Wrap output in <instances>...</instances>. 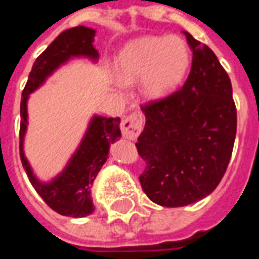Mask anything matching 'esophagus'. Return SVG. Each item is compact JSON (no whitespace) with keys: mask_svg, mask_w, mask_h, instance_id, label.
<instances>
[{"mask_svg":"<svg viewBox=\"0 0 259 259\" xmlns=\"http://www.w3.org/2000/svg\"><path fill=\"white\" fill-rule=\"evenodd\" d=\"M122 135L127 140H136L143 129V117L139 112H135L122 122Z\"/></svg>","mask_w":259,"mask_h":259,"instance_id":"obj_1","label":"esophagus"}]
</instances>
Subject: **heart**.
I'll return each instance as SVG.
<instances>
[{
  "label": "heart",
  "mask_w": 259,
  "mask_h": 259,
  "mask_svg": "<svg viewBox=\"0 0 259 259\" xmlns=\"http://www.w3.org/2000/svg\"><path fill=\"white\" fill-rule=\"evenodd\" d=\"M191 66V50L178 36H144L130 41L119 56V78L123 88L139 79L144 97L161 99L184 82Z\"/></svg>",
  "instance_id": "1"
}]
</instances>
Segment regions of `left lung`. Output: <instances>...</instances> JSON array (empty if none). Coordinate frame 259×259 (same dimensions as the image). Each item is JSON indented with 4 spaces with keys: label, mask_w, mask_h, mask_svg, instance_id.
<instances>
[{
    "label": "left lung",
    "mask_w": 259,
    "mask_h": 259,
    "mask_svg": "<svg viewBox=\"0 0 259 259\" xmlns=\"http://www.w3.org/2000/svg\"><path fill=\"white\" fill-rule=\"evenodd\" d=\"M192 67L184 87L142 106L146 126L136 147L146 161L140 184L165 207L191 205L223 178L236 140L233 88L216 54L185 32Z\"/></svg>",
    "instance_id": "1"
}]
</instances>
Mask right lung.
<instances>
[{
	"label": "right lung",
	"mask_w": 259,
	"mask_h": 259,
	"mask_svg": "<svg viewBox=\"0 0 259 259\" xmlns=\"http://www.w3.org/2000/svg\"><path fill=\"white\" fill-rule=\"evenodd\" d=\"M95 29L75 26L57 36L52 45L36 59L21 101L19 151L21 161L29 181L40 198L54 211L63 216L85 218L95 210L91 198V186L106 160L113 142L122 137L120 119L94 115L88 123L78 147L75 148L66 167L50 181H41L33 172L25 157L23 143L28 130V101L32 92L40 88L52 74L74 59H87L97 63L98 50L94 46Z\"/></svg>",
	"instance_id": "obj_1"
}]
</instances>
